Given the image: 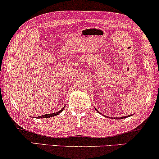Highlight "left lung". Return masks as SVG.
<instances>
[{
    "mask_svg": "<svg viewBox=\"0 0 159 159\" xmlns=\"http://www.w3.org/2000/svg\"><path fill=\"white\" fill-rule=\"evenodd\" d=\"M96 110L98 112H99L97 110ZM129 117V115H128V116H123V117H111V118H112V119H123V118H125V117Z\"/></svg>",
    "mask_w": 159,
    "mask_h": 159,
    "instance_id": "obj_1",
    "label": "left lung"
}]
</instances>
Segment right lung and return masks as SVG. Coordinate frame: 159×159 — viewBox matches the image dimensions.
<instances>
[{"label": "right lung", "instance_id": "add662e5", "mask_svg": "<svg viewBox=\"0 0 159 159\" xmlns=\"http://www.w3.org/2000/svg\"><path fill=\"white\" fill-rule=\"evenodd\" d=\"M63 110H64V107H63V108L61 110H60V111H58V112H57L51 113V114H45L44 115H42V116H38V117H36V118H48V117L57 116V115H59L60 113H61Z\"/></svg>", "mask_w": 159, "mask_h": 159}]
</instances>
